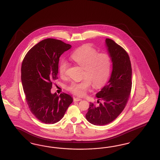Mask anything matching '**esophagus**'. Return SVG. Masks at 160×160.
Masks as SVG:
<instances>
[{
    "instance_id": "1",
    "label": "esophagus",
    "mask_w": 160,
    "mask_h": 160,
    "mask_svg": "<svg viewBox=\"0 0 160 160\" xmlns=\"http://www.w3.org/2000/svg\"><path fill=\"white\" fill-rule=\"evenodd\" d=\"M74 102H78V101H80V100H82L81 99H80V98H74Z\"/></svg>"
}]
</instances>
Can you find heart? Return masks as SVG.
<instances>
[{"label":"heart","mask_w":160,"mask_h":160,"mask_svg":"<svg viewBox=\"0 0 160 160\" xmlns=\"http://www.w3.org/2000/svg\"><path fill=\"white\" fill-rule=\"evenodd\" d=\"M72 60L83 67V80L72 82L67 87L68 91L78 96H84L90 88L92 82L94 88H101L109 78L112 67L110 55L106 52H99L89 44L78 47L71 55ZM68 63L62 60L58 66V72L61 77L66 74Z\"/></svg>","instance_id":"1"}]
</instances>
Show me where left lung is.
<instances>
[{"mask_svg": "<svg viewBox=\"0 0 160 160\" xmlns=\"http://www.w3.org/2000/svg\"><path fill=\"white\" fill-rule=\"evenodd\" d=\"M106 45L113 68L108 83L96 94L99 105L90 103L86 115L87 120L94 125L113 121L125 108L132 88V67L127 51L111 39H106Z\"/></svg>", "mask_w": 160, "mask_h": 160, "instance_id": "obj_1", "label": "left lung"}]
</instances>
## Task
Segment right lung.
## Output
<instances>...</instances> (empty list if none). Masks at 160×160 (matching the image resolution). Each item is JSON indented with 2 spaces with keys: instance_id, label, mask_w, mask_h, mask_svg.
<instances>
[{
  "instance_id": "add662e5",
  "label": "right lung",
  "mask_w": 160,
  "mask_h": 160,
  "mask_svg": "<svg viewBox=\"0 0 160 160\" xmlns=\"http://www.w3.org/2000/svg\"><path fill=\"white\" fill-rule=\"evenodd\" d=\"M72 46L61 40L47 38L29 50L21 66V80L31 113L47 124L60 121L72 102L69 94H51L52 82L58 78L61 55Z\"/></svg>"
}]
</instances>
